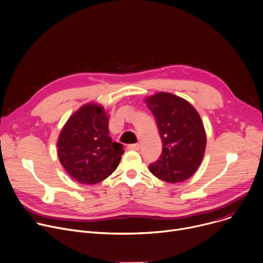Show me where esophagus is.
<instances>
[{"label": "esophagus", "instance_id": "34e87169", "mask_svg": "<svg viewBox=\"0 0 263 263\" xmlns=\"http://www.w3.org/2000/svg\"><path fill=\"white\" fill-rule=\"evenodd\" d=\"M139 147H141V146H139L138 144H131V145L128 146V149H129V150H135V151H137V150H139Z\"/></svg>", "mask_w": 263, "mask_h": 263}]
</instances>
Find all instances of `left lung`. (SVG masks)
I'll return each instance as SVG.
<instances>
[{
	"label": "left lung",
	"instance_id": "1",
	"mask_svg": "<svg viewBox=\"0 0 263 263\" xmlns=\"http://www.w3.org/2000/svg\"><path fill=\"white\" fill-rule=\"evenodd\" d=\"M162 138L160 159L150 172L168 183L184 182L194 174L206 148V133L198 111L182 97L159 92L145 99Z\"/></svg>",
	"mask_w": 263,
	"mask_h": 263
}]
</instances>
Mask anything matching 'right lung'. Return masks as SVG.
<instances>
[{
	"mask_svg": "<svg viewBox=\"0 0 263 263\" xmlns=\"http://www.w3.org/2000/svg\"><path fill=\"white\" fill-rule=\"evenodd\" d=\"M58 157L69 177L80 184H97L115 171L122 145L109 136V116L101 104L89 102L71 115L57 142Z\"/></svg>",
	"mask_w": 263,
	"mask_h": 263,
	"instance_id": "obj_1",
	"label": "right lung"
}]
</instances>
